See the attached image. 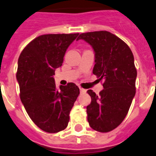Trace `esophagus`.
Masks as SVG:
<instances>
[{
    "mask_svg": "<svg viewBox=\"0 0 156 156\" xmlns=\"http://www.w3.org/2000/svg\"><path fill=\"white\" fill-rule=\"evenodd\" d=\"M80 91L81 94H83V93H85L86 92V90L83 88H82V87H80Z\"/></svg>",
    "mask_w": 156,
    "mask_h": 156,
    "instance_id": "1",
    "label": "esophagus"
}]
</instances>
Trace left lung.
<instances>
[{
    "label": "left lung",
    "mask_w": 156,
    "mask_h": 156,
    "mask_svg": "<svg viewBox=\"0 0 156 156\" xmlns=\"http://www.w3.org/2000/svg\"><path fill=\"white\" fill-rule=\"evenodd\" d=\"M79 39L92 46L93 74L103 80L99 94L87 91L91 98L87 106V121L94 130L107 133L123 122L135 96L137 73L133 54L126 42L106 30L82 33Z\"/></svg>",
    "instance_id": "1"
}]
</instances>
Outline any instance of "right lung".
<instances>
[{
	"mask_svg": "<svg viewBox=\"0 0 156 156\" xmlns=\"http://www.w3.org/2000/svg\"><path fill=\"white\" fill-rule=\"evenodd\" d=\"M78 35L42 34L27 44L19 58L16 80L21 102L33 122L46 133H55L67 127L80 94L73 83L58 89L54 79L55 69L62 66L66 50Z\"/></svg>",
	"mask_w": 156,
	"mask_h": 156,
	"instance_id": "obj_1",
	"label": "right lung"
}]
</instances>
